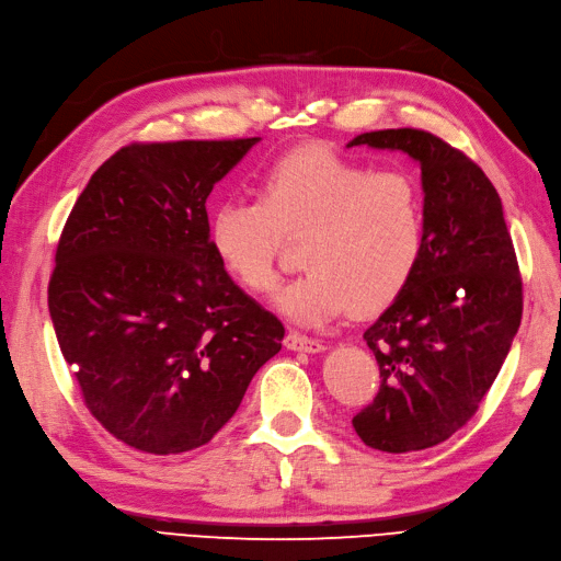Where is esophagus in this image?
Wrapping results in <instances>:
<instances>
[{
    "mask_svg": "<svg viewBox=\"0 0 561 561\" xmlns=\"http://www.w3.org/2000/svg\"><path fill=\"white\" fill-rule=\"evenodd\" d=\"M284 346L289 348V351H298V353H320V351H324L320 339H310V336L300 334V332H289V334H286Z\"/></svg>",
    "mask_w": 561,
    "mask_h": 561,
    "instance_id": "1",
    "label": "esophagus"
}]
</instances>
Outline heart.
Here are the masks:
<instances>
[{
    "mask_svg": "<svg viewBox=\"0 0 561 561\" xmlns=\"http://www.w3.org/2000/svg\"><path fill=\"white\" fill-rule=\"evenodd\" d=\"M284 237H300L306 265L277 298L286 318L314 327L351 304L386 308L422 263V186L408 172L371 170L324 144L298 147L261 172L257 196L220 201L208 222L218 263L255 296L279 286Z\"/></svg>",
    "mask_w": 561,
    "mask_h": 561,
    "instance_id": "heart-1",
    "label": "heart"
}]
</instances>
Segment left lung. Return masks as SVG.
Wrapping results in <instances>:
<instances>
[{"label": "left lung", "mask_w": 561, "mask_h": 561, "mask_svg": "<svg viewBox=\"0 0 561 561\" xmlns=\"http://www.w3.org/2000/svg\"><path fill=\"white\" fill-rule=\"evenodd\" d=\"M403 151L422 168L426 243L408 289L365 332L381 386L353 417L383 453L424 450L479 410L522 324L519 263L485 172L440 137L400 127L348 147Z\"/></svg>", "instance_id": "obj_1"}]
</instances>
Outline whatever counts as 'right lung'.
I'll return each mask as SVG.
<instances>
[{
	"label": "right lung",
	"instance_id": "add662e5",
	"mask_svg": "<svg viewBox=\"0 0 561 561\" xmlns=\"http://www.w3.org/2000/svg\"><path fill=\"white\" fill-rule=\"evenodd\" d=\"M261 137L130 144L78 196L49 314L84 405L130 448L178 455L232 420L284 327L208 241L206 198Z\"/></svg>",
	"mask_w": 561,
	"mask_h": 561
}]
</instances>
